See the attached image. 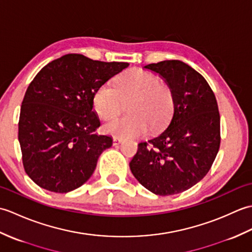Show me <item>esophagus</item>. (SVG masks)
I'll use <instances>...</instances> for the list:
<instances>
[{
	"mask_svg": "<svg viewBox=\"0 0 252 252\" xmlns=\"http://www.w3.org/2000/svg\"><path fill=\"white\" fill-rule=\"evenodd\" d=\"M122 138H120V137H114L112 138V142H114V145H119V144H121L122 143Z\"/></svg>",
	"mask_w": 252,
	"mask_h": 252,
	"instance_id": "34e87169",
	"label": "esophagus"
}]
</instances>
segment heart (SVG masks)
I'll list each match as a JSON object with an SVG mask.
<instances>
[{
	"label": "heart",
	"mask_w": 252,
	"mask_h": 252,
	"mask_svg": "<svg viewBox=\"0 0 252 252\" xmlns=\"http://www.w3.org/2000/svg\"><path fill=\"white\" fill-rule=\"evenodd\" d=\"M129 117L115 118L103 126L106 134L126 138L144 135L148 129L156 133L171 121L175 109L172 87L161 81L158 74L134 69L115 80V88L103 84L93 96L94 110L101 120L118 116L123 104Z\"/></svg>",
	"instance_id": "b5f03b06"
}]
</instances>
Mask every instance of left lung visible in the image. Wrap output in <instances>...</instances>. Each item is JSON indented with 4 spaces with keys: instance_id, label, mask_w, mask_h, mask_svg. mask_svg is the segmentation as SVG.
I'll use <instances>...</instances> for the list:
<instances>
[{
    "instance_id": "left-lung-1",
    "label": "left lung",
    "mask_w": 252,
    "mask_h": 252,
    "mask_svg": "<svg viewBox=\"0 0 252 252\" xmlns=\"http://www.w3.org/2000/svg\"><path fill=\"white\" fill-rule=\"evenodd\" d=\"M145 68L172 87L175 109L167 130L138 144L130 169L154 194H179L203 179L217 157L221 143L218 103L205 78L183 62L164 61Z\"/></svg>"
}]
</instances>
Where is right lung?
Segmentation results:
<instances>
[{"label": "right lung", "instance_id": "add662e5", "mask_svg": "<svg viewBox=\"0 0 252 252\" xmlns=\"http://www.w3.org/2000/svg\"><path fill=\"white\" fill-rule=\"evenodd\" d=\"M129 67L67 54L47 63L26 91L18 140L26 173L54 192L78 189L93 174L111 137L94 134L100 126L93 96L100 85Z\"/></svg>", "mask_w": 252, "mask_h": 252}]
</instances>
